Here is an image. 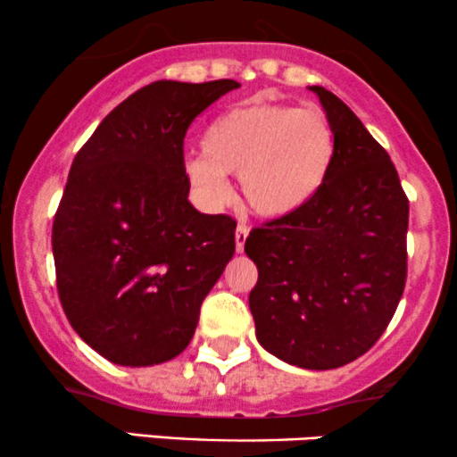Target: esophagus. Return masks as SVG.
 <instances>
[{
	"instance_id": "34e87169",
	"label": "esophagus",
	"mask_w": 457,
	"mask_h": 457,
	"mask_svg": "<svg viewBox=\"0 0 457 457\" xmlns=\"http://www.w3.org/2000/svg\"><path fill=\"white\" fill-rule=\"evenodd\" d=\"M248 227H244V224H239L237 227V230H235V250L239 252H244V245H245V239H248Z\"/></svg>"
}]
</instances>
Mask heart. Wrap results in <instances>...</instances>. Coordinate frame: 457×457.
<instances>
[{"label": "heart", "instance_id": "b5f03b06", "mask_svg": "<svg viewBox=\"0 0 457 457\" xmlns=\"http://www.w3.org/2000/svg\"><path fill=\"white\" fill-rule=\"evenodd\" d=\"M336 160L334 128L316 109L250 104L209 123L201 152L184 160L187 184L209 209L230 196L237 175L244 201L256 216L282 220L314 201Z\"/></svg>", "mask_w": 457, "mask_h": 457}]
</instances>
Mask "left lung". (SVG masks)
<instances>
[{
    "mask_svg": "<svg viewBox=\"0 0 457 457\" xmlns=\"http://www.w3.org/2000/svg\"><path fill=\"white\" fill-rule=\"evenodd\" d=\"M308 89L334 128L336 160L310 205L245 239L259 270L248 302L267 353L297 368L334 370L370 351L398 308L409 198L355 112L325 87Z\"/></svg>",
    "mask_w": 457,
    "mask_h": 457,
    "instance_id": "1",
    "label": "left lung"
}]
</instances>
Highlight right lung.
<instances>
[{
  "label": "right lung",
  "mask_w": 457,
  "mask_h": 457,
  "mask_svg": "<svg viewBox=\"0 0 457 457\" xmlns=\"http://www.w3.org/2000/svg\"><path fill=\"white\" fill-rule=\"evenodd\" d=\"M237 80H155L134 91L74 158L53 222L70 325L117 366L170 361L235 254V220L187 201L184 137Z\"/></svg>",
  "instance_id": "add662e5"
}]
</instances>
